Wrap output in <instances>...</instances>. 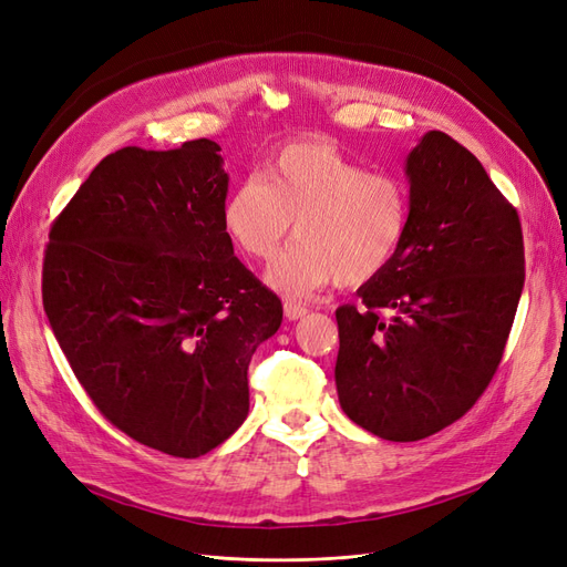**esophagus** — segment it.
Returning <instances> with one entry per match:
<instances>
[{
	"label": "esophagus",
	"mask_w": 567,
	"mask_h": 567,
	"mask_svg": "<svg viewBox=\"0 0 567 567\" xmlns=\"http://www.w3.org/2000/svg\"><path fill=\"white\" fill-rule=\"evenodd\" d=\"M307 311H309V309H307L305 305L296 302V300H286V302H284V315H286L288 321H296V319L307 317Z\"/></svg>",
	"instance_id": "1"
}]
</instances>
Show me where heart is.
Returning <instances> with one entry per match:
<instances>
[{
  "label": "heart",
  "mask_w": 567,
  "mask_h": 567,
  "mask_svg": "<svg viewBox=\"0 0 567 567\" xmlns=\"http://www.w3.org/2000/svg\"><path fill=\"white\" fill-rule=\"evenodd\" d=\"M408 220V192L396 178L368 173L323 143L284 147L262 178L234 187L223 206L227 237L252 260L275 258L296 225L300 239L265 275L288 298L378 279L394 262Z\"/></svg>",
  "instance_id": "obj_1"
}]
</instances>
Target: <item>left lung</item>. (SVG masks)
I'll list each match as a JSON object with an SVG mask.
<instances>
[{
  "instance_id": "obj_1",
  "label": "left lung",
  "mask_w": 567,
  "mask_h": 567,
  "mask_svg": "<svg viewBox=\"0 0 567 567\" xmlns=\"http://www.w3.org/2000/svg\"><path fill=\"white\" fill-rule=\"evenodd\" d=\"M405 178L410 220L394 262L357 290L361 307L336 311L340 405L384 441L432 436L476 403L525 281L518 213L470 150L429 131Z\"/></svg>"
}]
</instances>
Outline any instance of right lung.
Returning a JSON list of instances; mask_svg holds the SVG:
<instances>
[{"label":"right lung","mask_w":567,"mask_h":567,"mask_svg":"<svg viewBox=\"0 0 567 567\" xmlns=\"http://www.w3.org/2000/svg\"><path fill=\"white\" fill-rule=\"evenodd\" d=\"M229 175L208 138L122 147L55 218L42 298L95 408L154 451L199 457L248 415V363L281 300L234 258Z\"/></svg>","instance_id":"add662e5"}]
</instances>
